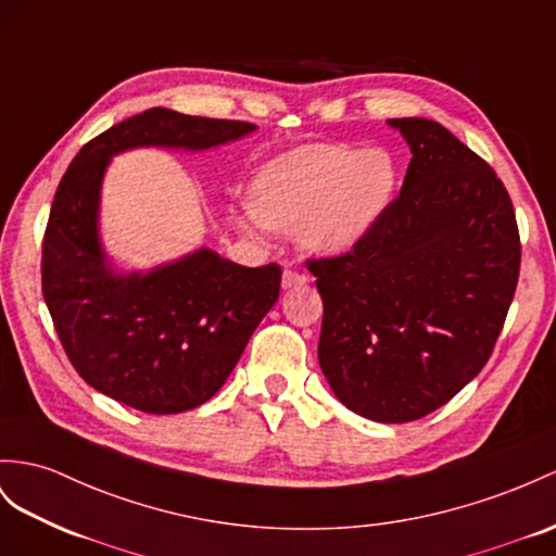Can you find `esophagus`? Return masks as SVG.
I'll list each match as a JSON object with an SVG mask.
<instances>
[{
  "label": "esophagus",
  "mask_w": 556,
  "mask_h": 556,
  "mask_svg": "<svg viewBox=\"0 0 556 556\" xmlns=\"http://www.w3.org/2000/svg\"><path fill=\"white\" fill-rule=\"evenodd\" d=\"M307 281V275L305 273H298V269H283V289H293V287H301V283Z\"/></svg>",
  "instance_id": "obj_1"
}]
</instances>
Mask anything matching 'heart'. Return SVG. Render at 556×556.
I'll list each match as a JSON object with an SVG mask.
<instances>
[{"label": "heart", "instance_id": "heart-1", "mask_svg": "<svg viewBox=\"0 0 556 556\" xmlns=\"http://www.w3.org/2000/svg\"><path fill=\"white\" fill-rule=\"evenodd\" d=\"M400 185L388 150L303 146L255 170L247 208L267 230L298 232L301 247L345 253L386 216Z\"/></svg>", "mask_w": 556, "mask_h": 556}]
</instances>
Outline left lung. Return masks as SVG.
I'll return each mask as SVG.
<instances>
[{
	"label": "left lung",
	"mask_w": 556,
	"mask_h": 556,
	"mask_svg": "<svg viewBox=\"0 0 556 556\" xmlns=\"http://www.w3.org/2000/svg\"><path fill=\"white\" fill-rule=\"evenodd\" d=\"M410 148L400 197L357 247L309 258L319 366L354 414L425 418L483 366L517 291L521 241L495 170L439 122H388Z\"/></svg>",
	"instance_id": "8db88e82"
}]
</instances>
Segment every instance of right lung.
Listing matches in <instances>:
<instances>
[{"mask_svg": "<svg viewBox=\"0 0 556 556\" xmlns=\"http://www.w3.org/2000/svg\"><path fill=\"white\" fill-rule=\"evenodd\" d=\"M255 126L150 108L89 140L55 190L41 241V293L75 371L146 414L208 402L277 303L281 267H241L208 249L117 277L98 244V192L112 154L138 146L206 150Z\"/></svg>", "mask_w": 556, "mask_h": 556, "instance_id": "right-lung-1", "label": "right lung"}]
</instances>
